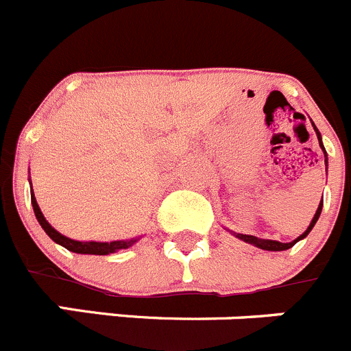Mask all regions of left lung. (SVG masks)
Here are the masks:
<instances>
[{"mask_svg":"<svg viewBox=\"0 0 351 351\" xmlns=\"http://www.w3.org/2000/svg\"><path fill=\"white\" fill-rule=\"evenodd\" d=\"M313 128H315V126H313ZM315 131H317V138H319L320 147H322L324 154H326V149H324L322 140H320V133H319V130H317V128H315ZM326 165H327V154H326ZM320 211H322V201H320L319 208H317L315 216H313V220H312V223L308 225V228H306V230H304L303 234L300 235V237L294 239L293 242L268 241V239H260V237H254V235H244V234H237V235H235V237L242 239V241H244V242H250V244H254V245H256V247H260V250H267V251H286V250H289V247H293V245L296 244L298 241H301V239H304V237H306V235L310 234V230H312V228H313V225H315V223H317V220H319Z\"/></svg>","mask_w":351,"mask_h":351,"instance_id":"1","label":"left lung"}]
</instances>
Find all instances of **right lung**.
Wrapping results in <instances>:
<instances>
[{"instance_id":"obj_1","label":"right lung","mask_w":351,"mask_h":351,"mask_svg":"<svg viewBox=\"0 0 351 351\" xmlns=\"http://www.w3.org/2000/svg\"><path fill=\"white\" fill-rule=\"evenodd\" d=\"M31 202L32 208H34V215L38 218L39 225L43 227V230L50 235L51 241H55L57 244L64 245L65 250L72 251V253H80V254H109L114 253L117 250H126L131 244H135L136 239H131V241H114V242H80V241H72V239L65 237V235L58 234L53 227L47 221V218L43 216L41 209H39L38 202H36L34 192H32L31 186Z\"/></svg>"}]
</instances>
